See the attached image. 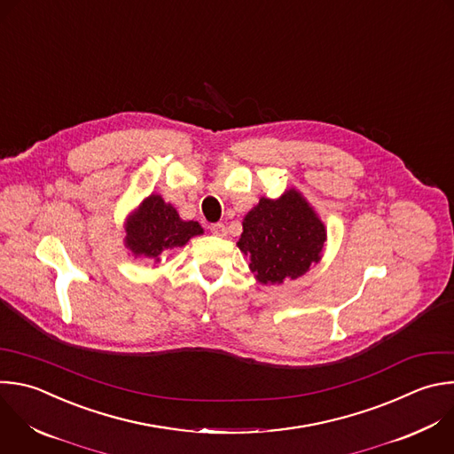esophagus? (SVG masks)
Wrapping results in <instances>:
<instances>
[{"label": "esophagus", "instance_id": "34e87169", "mask_svg": "<svg viewBox=\"0 0 454 454\" xmlns=\"http://www.w3.org/2000/svg\"><path fill=\"white\" fill-rule=\"evenodd\" d=\"M210 231L217 237H224L226 235V226L223 223H215V224H210Z\"/></svg>", "mask_w": 454, "mask_h": 454}]
</instances>
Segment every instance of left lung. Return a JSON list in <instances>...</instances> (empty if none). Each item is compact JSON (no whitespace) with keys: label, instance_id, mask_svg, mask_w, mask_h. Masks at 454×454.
I'll return each mask as SVG.
<instances>
[{"label":"left lung","instance_id":"8db88e82","mask_svg":"<svg viewBox=\"0 0 454 454\" xmlns=\"http://www.w3.org/2000/svg\"><path fill=\"white\" fill-rule=\"evenodd\" d=\"M239 249L249 256V269L263 285L295 279L319 263L326 228L310 203L295 189L281 198H260L242 221Z\"/></svg>","mask_w":454,"mask_h":454}]
</instances>
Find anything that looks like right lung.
I'll return each mask as SVG.
<instances>
[{
    "label": "right lung",
    "instance_id": "right-lung-1",
    "mask_svg": "<svg viewBox=\"0 0 454 454\" xmlns=\"http://www.w3.org/2000/svg\"><path fill=\"white\" fill-rule=\"evenodd\" d=\"M124 246L135 254L160 262L166 249L184 247L203 228L196 221L180 219L176 208L159 194L147 196L126 221Z\"/></svg>",
    "mask_w": 454,
    "mask_h": 454
}]
</instances>
